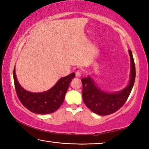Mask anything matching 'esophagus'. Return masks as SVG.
Masks as SVG:
<instances>
[{
  "label": "esophagus",
  "mask_w": 149,
  "mask_h": 149,
  "mask_svg": "<svg viewBox=\"0 0 149 149\" xmlns=\"http://www.w3.org/2000/svg\"><path fill=\"white\" fill-rule=\"evenodd\" d=\"M81 75V72L80 71H77L76 72H75V76H76L77 77H80Z\"/></svg>",
  "instance_id": "1"
}]
</instances>
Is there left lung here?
I'll return each mask as SVG.
<instances>
[{
    "label": "left lung",
    "mask_w": 149,
    "mask_h": 149,
    "mask_svg": "<svg viewBox=\"0 0 149 149\" xmlns=\"http://www.w3.org/2000/svg\"><path fill=\"white\" fill-rule=\"evenodd\" d=\"M131 60V78L129 84L118 93H108L96 86L89 77L83 78L82 98L85 105L99 115H109L122 107L130 95L135 79V65L132 52L129 50Z\"/></svg>",
    "instance_id": "left-lung-1"
}]
</instances>
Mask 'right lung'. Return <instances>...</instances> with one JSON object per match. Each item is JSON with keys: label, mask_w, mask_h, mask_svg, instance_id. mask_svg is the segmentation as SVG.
<instances>
[{"label": "right lung", "mask_w": 149, "mask_h": 149, "mask_svg": "<svg viewBox=\"0 0 149 149\" xmlns=\"http://www.w3.org/2000/svg\"><path fill=\"white\" fill-rule=\"evenodd\" d=\"M14 81L19 101L27 109L39 114H48L56 111L62 104L65 95L75 73L62 77L51 89L43 93H33L23 89L17 81L14 69Z\"/></svg>", "instance_id": "obj_1"}]
</instances>
